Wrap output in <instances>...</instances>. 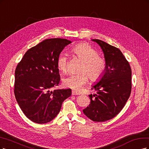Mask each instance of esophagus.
<instances>
[{
  "instance_id": "esophagus-1",
  "label": "esophagus",
  "mask_w": 149,
  "mask_h": 149,
  "mask_svg": "<svg viewBox=\"0 0 149 149\" xmlns=\"http://www.w3.org/2000/svg\"><path fill=\"white\" fill-rule=\"evenodd\" d=\"M80 93L77 92H76L75 90H72V95H79Z\"/></svg>"
}]
</instances>
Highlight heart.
Masks as SVG:
<instances>
[{
	"label": "heart",
	"mask_w": 149,
	"mask_h": 149,
	"mask_svg": "<svg viewBox=\"0 0 149 149\" xmlns=\"http://www.w3.org/2000/svg\"><path fill=\"white\" fill-rule=\"evenodd\" d=\"M71 52L81 61L79 68L80 72L72 74L63 79V84L67 87L79 90L87 82L88 76L91 80L97 81L102 78L107 68V62L103 57L98 55L97 51L86 43L81 42L74 46ZM58 69L62 72L68 70V57L61 53L57 61Z\"/></svg>",
	"instance_id": "obj_1"
}]
</instances>
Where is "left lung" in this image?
<instances>
[{
    "label": "left lung",
    "instance_id": "8db88e82",
    "mask_svg": "<svg viewBox=\"0 0 149 149\" xmlns=\"http://www.w3.org/2000/svg\"><path fill=\"white\" fill-rule=\"evenodd\" d=\"M102 49L107 68L102 78L92 85L97 94H90L89 106L83 109L93 121L103 122L121 111L131 95V69L121 51L100 40H92Z\"/></svg>",
    "mask_w": 149,
    "mask_h": 149
}]
</instances>
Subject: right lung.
<instances>
[{
    "mask_svg": "<svg viewBox=\"0 0 149 149\" xmlns=\"http://www.w3.org/2000/svg\"><path fill=\"white\" fill-rule=\"evenodd\" d=\"M71 42L61 38L45 40L28 49L17 66L14 93L23 113L33 122L52 121L71 95V89L51 90L60 81L57 59Z\"/></svg>",
    "mask_w": 149,
    "mask_h": 149,
    "instance_id": "right-lung-1",
    "label": "right lung"
}]
</instances>
